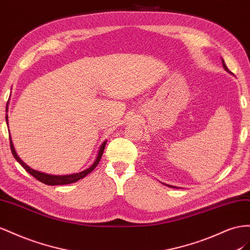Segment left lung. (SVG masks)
I'll return each instance as SVG.
<instances>
[{"instance_id":"8db88e82","label":"left lung","mask_w":250,"mask_h":250,"mask_svg":"<svg viewBox=\"0 0 250 250\" xmlns=\"http://www.w3.org/2000/svg\"><path fill=\"white\" fill-rule=\"evenodd\" d=\"M222 62H223V67H224V69H225L226 71H228V68L226 67V65H225V62H224V61H222ZM167 187H169V188H174V187H170V185H167Z\"/></svg>"}]
</instances>
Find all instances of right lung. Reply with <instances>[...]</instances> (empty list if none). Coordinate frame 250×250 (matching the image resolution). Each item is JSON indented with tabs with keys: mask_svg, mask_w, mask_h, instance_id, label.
I'll return each mask as SVG.
<instances>
[{
	"mask_svg": "<svg viewBox=\"0 0 250 250\" xmlns=\"http://www.w3.org/2000/svg\"><path fill=\"white\" fill-rule=\"evenodd\" d=\"M7 105H8V104H7ZM6 112H7V106H6ZM6 123H8V117H7V115H6ZM105 144H106V141H104V144L102 145L101 148H99L97 158L95 159L93 165H92L89 168L84 169V170H83V172L77 173V174L65 175V176H54V175H48V174H45V173H41V172H39V170L32 169L31 167H29L27 165H25V163L19 158V156L17 155L16 151H14V147H13L12 141H11V138H10V148H11L12 155H13L14 158H16V160L20 163L21 166H22V167L27 170L28 173H29L31 176H33V177L35 178V179H38V180L41 181L42 183H45V184H47V185H63V184H70V183H73V182H76V181H78V180L83 179V177L87 176L89 173H91L92 170H93V169L97 167V165L99 163V161H101V158H102V156H103V154H104Z\"/></svg>",
	"mask_w": 250,
	"mask_h": 250,
	"instance_id": "right-lung-1",
	"label": "right lung"
}]
</instances>
